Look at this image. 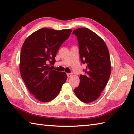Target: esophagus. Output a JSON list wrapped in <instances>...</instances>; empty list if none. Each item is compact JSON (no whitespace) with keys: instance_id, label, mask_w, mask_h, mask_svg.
I'll list each match as a JSON object with an SVG mask.
<instances>
[{"instance_id":"obj_1","label":"esophagus","mask_w":134,"mask_h":134,"mask_svg":"<svg viewBox=\"0 0 134 134\" xmlns=\"http://www.w3.org/2000/svg\"><path fill=\"white\" fill-rule=\"evenodd\" d=\"M67 76L68 77H71V76L72 75V74H70V73H68V74H67Z\"/></svg>"}]
</instances>
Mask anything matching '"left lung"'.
I'll use <instances>...</instances> for the list:
<instances>
[{
    "label": "left lung",
    "mask_w": 134,
    "mask_h": 134,
    "mask_svg": "<svg viewBox=\"0 0 134 134\" xmlns=\"http://www.w3.org/2000/svg\"><path fill=\"white\" fill-rule=\"evenodd\" d=\"M72 34L78 39L81 61L86 64L85 74L80 75V83L74 91L79 99L88 103L100 96L109 80V51L102 39L87 28H78Z\"/></svg>",
    "instance_id": "1"
}]
</instances>
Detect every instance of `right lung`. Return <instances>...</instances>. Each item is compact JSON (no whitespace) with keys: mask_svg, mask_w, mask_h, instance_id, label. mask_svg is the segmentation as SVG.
<instances>
[{"mask_svg":"<svg viewBox=\"0 0 134 134\" xmlns=\"http://www.w3.org/2000/svg\"><path fill=\"white\" fill-rule=\"evenodd\" d=\"M71 29L55 30L42 28L32 34L22 45L19 69L29 92L42 102H49L58 95L67 78L64 72L52 70L55 56Z\"/></svg>","mask_w":134,"mask_h":134,"instance_id":"add662e5","label":"right lung"}]
</instances>
